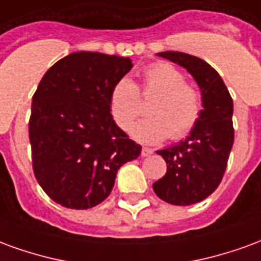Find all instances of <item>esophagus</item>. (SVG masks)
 Returning a JSON list of instances; mask_svg holds the SVG:
<instances>
[{
    "label": "esophagus",
    "mask_w": 261,
    "mask_h": 261,
    "mask_svg": "<svg viewBox=\"0 0 261 261\" xmlns=\"http://www.w3.org/2000/svg\"><path fill=\"white\" fill-rule=\"evenodd\" d=\"M152 153H153L152 148L142 147V149H141V155H142V156H149V155H152Z\"/></svg>",
    "instance_id": "1"
}]
</instances>
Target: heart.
I'll return each mask as SVG.
<instances>
[{
    "label": "heart",
    "instance_id": "heart-1",
    "mask_svg": "<svg viewBox=\"0 0 261 261\" xmlns=\"http://www.w3.org/2000/svg\"><path fill=\"white\" fill-rule=\"evenodd\" d=\"M148 106L147 119L137 123L131 136L137 141L158 144L168 137L186 138L200 121L202 99L196 86L187 84L185 75L169 63L159 61L142 71L141 84L121 78L110 92V110L116 124L127 131L144 112L142 99L155 96Z\"/></svg>",
    "mask_w": 261,
    "mask_h": 261
}]
</instances>
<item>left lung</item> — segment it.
<instances>
[{"instance_id": "obj_1", "label": "left lung", "mask_w": 261, "mask_h": 261, "mask_svg": "<svg viewBox=\"0 0 261 261\" xmlns=\"http://www.w3.org/2000/svg\"><path fill=\"white\" fill-rule=\"evenodd\" d=\"M158 56L185 67L202 95L201 117L190 136L156 151L168 169L152 185L161 200L173 205H192L215 192L224 177L235 136L233 102L222 78L204 60L180 51H162Z\"/></svg>"}]
</instances>
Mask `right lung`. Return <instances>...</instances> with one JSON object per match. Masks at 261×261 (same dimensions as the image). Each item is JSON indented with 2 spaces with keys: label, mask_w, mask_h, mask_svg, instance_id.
Listing matches in <instances>:
<instances>
[{
  "label": "right lung",
  "mask_w": 261,
  "mask_h": 261,
  "mask_svg": "<svg viewBox=\"0 0 261 261\" xmlns=\"http://www.w3.org/2000/svg\"><path fill=\"white\" fill-rule=\"evenodd\" d=\"M133 68L130 59L76 51L43 75L32 100V166L53 201L88 210L110 194L117 170L141 145L116 125L110 92Z\"/></svg>",
  "instance_id": "obj_1"
}]
</instances>
